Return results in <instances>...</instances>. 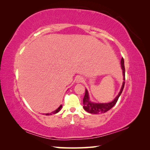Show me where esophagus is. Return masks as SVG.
Segmentation results:
<instances>
[{
    "instance_id": "esophagus-1",
    "label": "esophagus",
    "mask_w": 150,
    "mask_h": 150,
    "mask_svg": "<svg viewBox=\"0 0 150 150\" xmlns=\"http://www.w3.org/2000/svg\"><path fill=\"white\" fill-rule=\"evenodd\" d=\"M84 81V79L82 77H80V76H79L77 78H76V82H78V83H80V82H82Z\"/></svg>"
}]
</instances>
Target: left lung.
I'll return each instance as SVG.
<instances>
[{
	"instance_id": "1",
	"label": "left lung",
	"mask_w": 150,
	"mask_h": 150,
	"mask_svg": "<svg viewBox=\"0 0 150 150\" xmlns=\"http://www.w3.org/2000/svg\"><path fill=\"white\" fill-rule=\"evenodd\" d=\"M121 67H122V72H123V79L124 82L122 83V86L121 87L120 91L118 94L117 96L115 97V98L111 103H92L90 100V97H89V94L88 90L86 89L85 90V95L83 98V104H84V109L88 113H93V114H98V113H106V111H109L110 109H111L119 99L120 95L122 93L123 91V89L124 87V84H125V68H124V59H121Z\"/></svg>"
}]
</instances>
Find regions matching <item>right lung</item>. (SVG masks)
Segmentation results:
<instances>
[{"mask_svg": "<svg viewBox=\"0 0 150 150\" xmlns=\"http://www.w3.org/2000/svg\"><path fill=\"white\" fill-rule=\"evenodd\" d=\"M62 107V105H60V106L58 108H57V109L56 110H55L54 111H53V112H52V113H46V115H52L53 113V114H55V113H58L59 111L60 110H61Z\"/></svg>", "mask_w": 150, "mask_h": 150, "instance_id": "obj_1", "label": "right lung"}]
</instances>
